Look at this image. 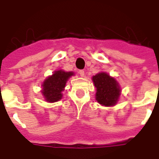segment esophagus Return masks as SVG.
<instances>
[{
    "label": "esophagus",
    "mask_w": 159,
    "mask_h": 159,
    "mask_svg": "<svg viewBox=\"0 0 159 159\" xmlns=\"http://www.w3.org/2000/svg\"><path fill=\"white\" fill-rule=\"evenodd\" d=\"M78 73H79L81 77H84L85 72H84V71H83V70H80V71H78Z\"/></svg>",
    "instance_id": "34e87169"
}]
</instances>
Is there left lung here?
<instances>
[{
    "instance_id": "8db88e82",
    "label": "left lung",
    "mask_w": 159,
    "mask_h": 159,
    "mask_svg": "<svg viewBox=\"0 0 159 159\" xmlns=\"http://www.w3.org/2000/svg\"><path fill=\"white\" fill-rule=\"evenodd\" d=\"M92 80L97 91L95 96L98 102L102 106H115L122 91L117 80L104 71L93 76Z\"/></svg>"
}]
</instances>
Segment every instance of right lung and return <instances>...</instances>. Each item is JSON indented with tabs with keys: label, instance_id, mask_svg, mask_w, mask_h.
Masks as SVG:
<instances>
[{
	"label": "right lung",
	"instance_id": "1",
	"mask_svg": "<svg viewBox=\"0 0 159 159\" xmlns=\"http://www.w3.org/2000/svg\"><path fill=\"white\" fill-rule=\"evenodd\" d=\"M71 76H74L73 71H65L59 69L47 77L42 84V96L46 102H56L62 98V91L66 87V82Z\"/></svg>",
	"mask_w": 159,
	"mask_h": 159
}]
</instances>
